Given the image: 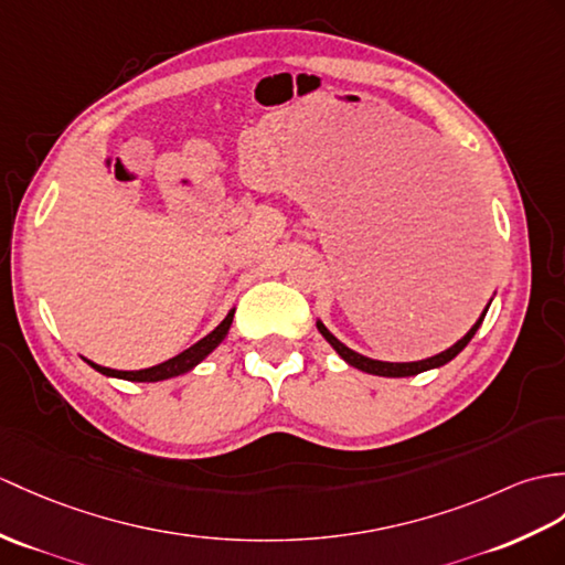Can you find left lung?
<instances>
[{
	"mask_svg": "<svg viewBox=\"0 0 565 565\" xmlns=\"http://www.w3.org/2000/svg\"><path fill=\"white\" fill-rule=\"evenodd\" d=\"M487 310H489V308H487ZM487 310L481 312V318L477 320V324L471 327V330H469L455 347H450L448 351L438 353V356L426 359V361H416V363H387V361L365 359V356H361V353L351 351L349 347H344L342 342H339V339H337L334 334H330V330H327V327H324L322 322H318V330H320V334L327 339V342H330V344L334 347V351L339 353V356H342L349 365H353V369H359V371H363V373H371V375H383V377H406V375H418V373H424V371L438 369V365H445L448 361H452V359L457 356V353H460V351L471 342V337L477 334L479 324L483 322V315H487Z\"/></svg>",
	"mask_w": 565,
	"mask_h": 565,
	"instance_id": "1",
	"label": "left lung"
}]
</instances>
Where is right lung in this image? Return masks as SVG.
Here are the masks:
<instances>
[{"instance_id":"right-lung-1","label":"right lung","mask_w":565,"mask_h":565,"mask_svg":"<svg viewBox=\"0 0 565 565\" xmlns=\"http://www.w3.org/2000/svg\"><path fill=\"white\" fill-rule=\"evenodd\" d=\"M233 312H235V310H231V312L226 315V318H223V322L216 327V330H214L212 334H206V337L200 339V342H196L194 347H190V349H185L182 353H178L175 359H170V361H166V363L153 365V369H143V371H113V369H103V365H98V363H90V361H88V363L94 365V369H96L98 373H103V375L122 377V380H135V383H156V380H168V377L182 375V373L192 371L196 363H200L202 359H206L209 353H212V351L223 342V337H226L228 330H231Z\"/></svg>"}]
</instances>
